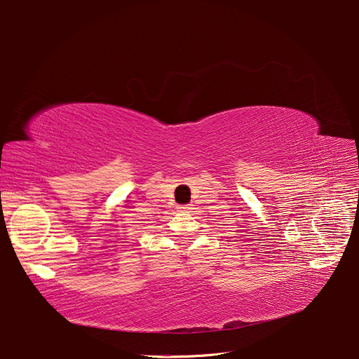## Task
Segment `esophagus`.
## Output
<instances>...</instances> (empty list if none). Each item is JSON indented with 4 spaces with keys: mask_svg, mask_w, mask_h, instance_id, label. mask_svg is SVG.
Wrapping results in <instances>:
<instances>
[{
    "mask_svg": "<svg viewBox=\"0 0 359 359\" xmlns=\"http://www.w3.org/2000/svg\"><path fill=\"white\" fill-rule=\"evenodd\" d=\"M177 210H179V211H182V212H184V211H189V210H192V207H191V205H179V207H177Z\"/></svg>",
    "mask_w": 359,
    "mask_h": 359,
    "instance_id": "obj_1",
    "label": "esophagus"
}]
</instances>
